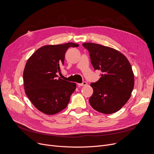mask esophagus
<instances>
[{"label": "esophagus", "mask_w": 154, "mask_h": 154, "mask_svg": "<svg viewBox=\"0 0 154 154\" xmlns=\"http://www.w3.org/2000/svg\"><path fill=\"white\" fill-rule=\"evenodd\" d=\"M87 85V83L86 82H83L82 84H78V85L79 86H85Z\"/></svg>", "instance_id": "obj_1"}]
</instances>
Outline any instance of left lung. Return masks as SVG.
I'll use <instances>...</instances> for the list:
<instances>
[{
  "instance_id": "1",
  "label": "left lung",
  "mask_w": 154,
  "mask_h": 154,
  "mask_svg": "<svg viewBox=\"0 0 154 154\" xmlns=\"http://www.w3.org/2000/svg\"><path fill=\"white\" fill-rule=\"evenodd\" d=\"M95 70L102 72L97 82L92 83L94 92L89 99L92 107L106 114L119 110L130 99L134 86V75L126 57L111 47L84 43Z\"/></svg>"
}]
</instances>
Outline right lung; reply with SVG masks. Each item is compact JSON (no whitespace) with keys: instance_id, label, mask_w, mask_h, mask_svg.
<instances>
[{"instance_id":"add662e5","label":"right lung","mask_w":154,"mask_h":154,"mask_svg":"<svg viewBox=\"0 0 154 154\" xmlns=\"http://www.w3.org/2000/svg\"><path fill=\"white\" fill-rule=\"evenodd\" d=\"M78 46L72 42L45 45L27 60L23 74L24 90L39 111L53 115L67 106L76 84L57 78V74L60 73L68 48Z\"/></svg>"}]
</instances>
